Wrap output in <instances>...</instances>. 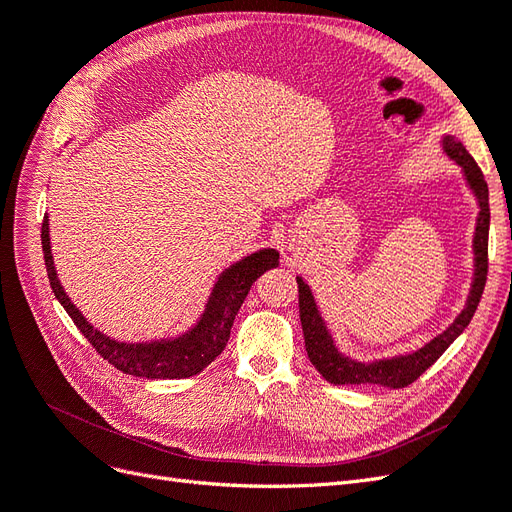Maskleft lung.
<instances>
[{
    "instance_id": "1",
    "label": "left lung",
    "mask_w": 512,
    "mask_h": 512,
    "mask_svg": "<svg viewBox=\"0 0 512 512\" xmlns=\"http://www.w3.org/2000/svg\"><path fill=\"white\" fill-rule=\"evenodd\" d=\"M444 151L451 156L461 168L463 175L468 179V185L472 188L474 196L478 198V220H476V232H474V256H476V269H474V282L466 307L455 318V322L438 337H433L429 344H425L421 350L404 356H393V359H382L374 363H359L352 361L348 356L339 354L329 329L324 327V320L318 312L314 294L309 286L297 277L299 284V314H301V327L305 337V350L309 361L320 371L322 378L331 384H380L389 386V389H404V386L412 384L418 376L427 371L433 363H436L444 350L451 346L455 339L468 327L476 307L483 297L485 282H487V245H489V188L483 177V170L478 168L474 158L468 153L455 136H444L442 141Z\"/></svg>"
}]
</instances>
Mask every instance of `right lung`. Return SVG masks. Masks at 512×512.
<instances>
[{
	"label": "right lung",
	"instance_id": "1",
	"mask_svg": "<svg viewBox=\"0 0 512 512\" xmlns=\"http://www.w3.org/2000/svg\"><path fill=\"white\" fill-rule=\"evenodd\" d=\"M42 252L51 288L57 301L64 305L68 316L76 324V329L87 337V342L96 348L104 361L123 371V374L149 380L196 376L215 356H220L226 348L230 327L235 322V316L241 303L245 301L247 292H250V288L262 273L277 267V262H280V254L275 250H260L256 254L245 256L220 275V280L213 286V292L207 301L205 314L200 316L194 329L175 339H160V342L151 344H121L91 327L85 316L76 309V305L68 299L64 288H61L51 254L49 215H44L42 220Z\"/></svg>",
	"mask_w": 512,
	"mask_h": 512
}]
</instances>
